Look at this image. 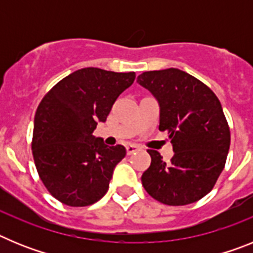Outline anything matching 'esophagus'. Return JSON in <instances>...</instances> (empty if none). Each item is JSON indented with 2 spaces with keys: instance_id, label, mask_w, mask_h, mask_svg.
<instances>
[{
  "instance_id": "esophagus-1",
  "label": "esophagus",
  "mask_w": 253,
  "mask_h": 253,
  "mask_svg": "<svg viewBox=\"0 0 253 253\" xmlns=\"http://www.w3.org/2000/svg\"><path fill=\"white\" fill-rule=\"evenodd\" d=\"M138 149H140V147L137 146V144H128V146H126V153L133 154L134 152L138 151Z\"/></svg>"
}]
</instances>
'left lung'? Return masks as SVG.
<instances>
[{
	"instance_id": "left-lung-1",
	"label": "left lung",
	"mask_w": 253,
	"mask_h": 253,
	"mask_svg": "<svg viewBox=\"0 0 253 253\" xmlns=\"http://www.w3.org/2000/svg\"><path fill=\"white\" fill-rule=\"evenodd\" d=\"M137 82L160 104V130L169 131L175 152L166 163L148 149L152 162L143 172V186L162 204L198 202L215 185L231 146L220 101L207 84L177 68L143 72Z\"/></svg>"
}]
</instances>
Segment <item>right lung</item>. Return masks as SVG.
<instances>
[{
    "instance_id": "1",
    "label": "right lung",
    "mask_w": 253,
    "mask_h": 253,
    "mask_svg": "<svg viewBox=\"0 0 253 253\" xmlns=\"http://www.w3.org/2000/svg\"><path fill=\"white\" fill-rule=\"evenodd\" d=\"M135 80V73L78 69L58 82L35 113L33 157L49 193L68 207H87L106 194L123 146L95 138L114 102Z\"/></svg>"
}]
</instances>
